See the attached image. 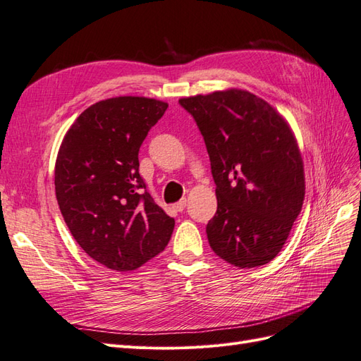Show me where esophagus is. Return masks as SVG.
I'll list each match as a JSON object with an SVG mask.
<instances>
[{
    "mask_svg": "<svg viewBox=\"0 0 361 361\" xmlns=\"http://www.w3.org/2000/svg\"><path fill=\"white\" fill-rule=\"evenodd\" d=\"M186 204H188L186 198H183V200H181V201H178L177 204H173V209L177 210V212H183L184 209H186Z\"/></svg>",
    "mask_w": 361,
    "mask_h": 361,
    "instance_id": "esophagus-1",
    "label": "esophagus"
}]
</instances>
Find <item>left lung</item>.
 I'll use <instances>...</instances> for the list:
<instances>
[{
	"mask_svg": "<svg viewBox=\"0 0 361 361\" xmlns=\"http://www.w3.org/2000/svg\"><path fill=\"white\" fill-rule=\"evenodd\" d=\"M210 156L218 210L207 224L214 254L250 269L281 251L305 195L295 133L269 102L231 87L180 98Z\"/></svg>",
	"mask_w": 361,
	"mask_h": 361,
	"instance_id": "1",
	"label": "left lung"
}]
</instances>
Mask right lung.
Instances as JSON below:
<instances>
[{
  "label": "right lung",
  "instance_id": "obj_1",
  "mask_svg": "<svg viewBox=\"0 0 361 361\" xmlns=\"http://www.w3.org/2000/svg\"><path fill=\"white\" fill-rule=\"evenodd\" d=\"M168 102L113 97L87 107L61 140L56 198L83 251L111 271H135L168 245L175 221L139 175V148Z\"/></svg>",
  "mask_w": 361,
  "mask_h": 361
}]
</instances>
